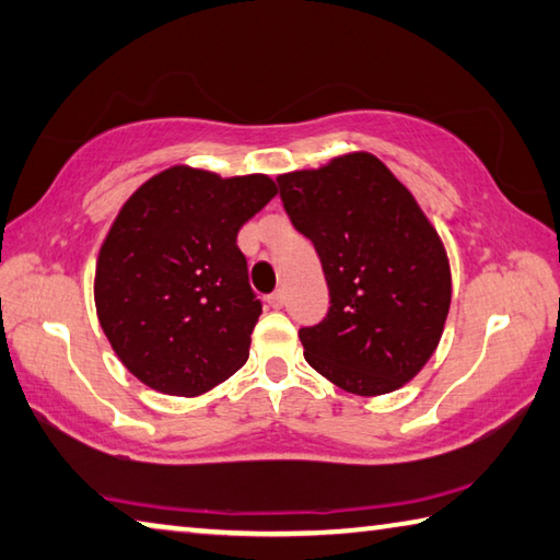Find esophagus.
I'll use <instances>...</instances> for the list:
<instances>
[{
  "mask_svg": "<svg viewBox=\"0 0 560 560\" xmlns=\"http://www.w3.org/2000/svg\"><path fill=\"white\" fill-rule=\"evenodd\" d=\"M268 305H270L272 310H280L282 305H285V292H282V290H275L272 295H268Z\"/></svg>",
  "mask_w": 560,
  "mask_h": 560,
  "instance_id": "1",
  "label": "esophagus"
}]
</instances>
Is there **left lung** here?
I'll return each instance as SVG.
<instances>
[{
	"label": "left lung",
	"mask_w": 560,
	"mask_h": 560,
	"mask_svg": "<svg viewBox=\"0 0 560 560\" xmlns=\"http://www.w3.org/2000/svg\"><path fill=\"white\" fill-rule=\"evenodd\" d=\"M295 229L312 241L329 312L302 327L307 364L357 396L408 384L443 337L453 298L438 231L378 156L349 152L278 176Z\"/></svg>",
	"instance_id": "1"
}]
</instances>
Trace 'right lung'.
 Listing matches in <instances>:
<instances>
[{
  "instance_id": "1",
  "label": "right lung",
  "mask_w": 560,
  "mask_h": 560,
  "mask_svg": "<svg viewBox=\"0 0 560 560\" xmlns=\"http://www.w3.org/2000/svg\"><path fill=\"white\" fill-rule=\"evenodd\" d=\"M278 186L170 166L117 213L95 265V310L125 369L166 396H201L248 359L262 305L235 235Z\"/></svg>"
}]
</instances>
